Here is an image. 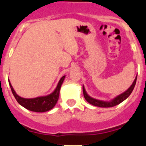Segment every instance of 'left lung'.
<instances>
[{
    "label": "left lung",
    "mask_w": 146,
    "mask_h": 146,
    "mask_svg": "<svg viewBox=\"0 0 146 146\" xmlns=\"http://www.w3.org/2000/svg\"><path fill=\"white\" fill-rule=\"evenodd\" d=\"M137 77V75L136 76L135 80L133 81V82H132V84L131 85V86H130L126 91H125L124 92H123L122 94L116 96L115 98H113V99L110 100V101H103V100H99V99L91 97V96H89L88 94V93L86 92L84 86H82L83 95H84V97L85 99H86V101H87L89 104H92L94 106L100 107V108H111V107H114L115 106V105H117V104H119L120 103H121L122 102L124 101L125 99H126L129 96V95L131 94L132 91H133L134 88H135V84H136Z\"/></svg>",
    "instance_id": "8db88e82"
}]
</instances>
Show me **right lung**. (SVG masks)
Masks as SVG:
<instances>
[{
  "mask_svg": "<svg viewBox=\"0 0 146 146\" xmlns=\"http://www.w3.org/2000/svg\"><path fill=\"white\" fill-rule=\"evenodd\" d=\"M65 77L66 76H63L60 78L55 89L51 94L46 95V96H41L35 98H29V99L23 98L19 96L15 91V89L13 88L9 80V83L13 95L17 102L21 106L28 110H31V111L36 112V113H44V112H47L52 110L55 106V104L58 100L60 88L64 82Z\"/></svg>",
  "mask_w": 146,
  "mask_h": 146,
  "instance_id": "1",
  "label": "right lung"
}]
</instances>
